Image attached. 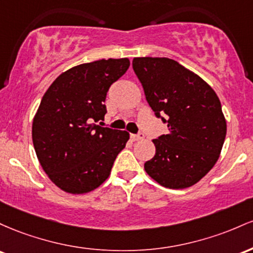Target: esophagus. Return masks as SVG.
<instances>
[{
    "label": "esophagus",
    "instance_id": "34e87169",
    "mask_svg": "<svg viewBox=\"0 0 253 253\" xmlns=\"http://www.w3.org/2000/svg\"><path fill=\"white\" fill-rule=\"evenodd\" d=\"M130 137H131L132 141H141L144 138V135L142 134V132H140V134H132Z\"/></svg>",
    "mask_w": 253,
    "mask_h": 253
}]
</instances>
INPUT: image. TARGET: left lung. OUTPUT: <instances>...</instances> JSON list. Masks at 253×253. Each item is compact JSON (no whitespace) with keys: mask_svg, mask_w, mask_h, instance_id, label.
<instances>
[{"mask_svg":"<svg viewBox=\"0 0 253 253\" xmlns=\"http://www.w3.org/2000/svg\"><path fill=\"white\" fill-rule=\"evenodd\" d=\"M132 68L149 106L169 127L166 135L153 140L155 155L144 169L165 188L192 186L214 167L225 142L220 99L203 79L174 59L136 57Z\"/></svg>","mask_w":253,"mask_h":253,"instance_id":"1","label":"left lung"}]
</instances>
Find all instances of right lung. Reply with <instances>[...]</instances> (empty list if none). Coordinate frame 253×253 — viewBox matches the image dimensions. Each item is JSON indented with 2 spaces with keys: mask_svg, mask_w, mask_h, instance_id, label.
I'll use <instances>...</instances> for the list:
<instances>
[{
  "mask_svg": "<svg viewBox=\"0 0 253 253\" xmlns=\"http://www.w3.org/2000/svg\"><path fill=\"white\" fill-rule=\"evenodd\" d=\"M127 58H109L70 68L51 84L32 124L42 169L69 194H87L109 178L129 132L98 126L106 113L110 86L123 76Z\"/></svg>",
  "mask_w": 253,
  "mask_h": 253,
  "instance_id": "right-lung-1",
  "label": "right lung"
}]
</instances>
